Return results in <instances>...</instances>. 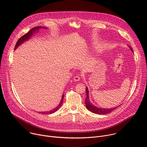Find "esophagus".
Wrapping results in <instances>:
<instances>
[{
	"mask_svg": "<svg viewBox=\"0 0 147 147\" xmlns=\"http://www.w3.org/2000/svg\"><path fill=\"white\" fill-rule=\"evenodd\" d=\"M81 79V77L79 76V75H77V76H76L74 77V80L75 81H80Z\"/></svg>",
	"mask_w": 147,
	"mask_h": 147,
	"instance_id": "obj_1",
	"label": "esophagus"
}]
</instances>
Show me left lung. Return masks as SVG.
Segmentation results:
<instances>
[{"label": "left lung", "instance_id": "left-lung-1", "mask_svg": "<svg viewBox=\"0 0 147 147\" xmlns=\"http://www.w3.org/2000/svg\"><path fill=\"white\" fill-rule=\"evenodd\" d=\"M129 47H130V49L131 50V51L133 52V49L131 48V47H130V46H129ZM86 94H87V98L85 100L86 105V107L88 109V110L92 112V113L98 114V115H105V114L111 113L112 111L116 109L117 107L111 108V109H102V108L96 107L95 106L93 105L90 101L89 97H88V90L87 87H86Z\"/></svg>", "mask_w": 147, "mask_h": 147}]
</instances>
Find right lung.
Masks as SVG:
<instances>
[{
    "instance_id": "add662e5",
    "label": "right lung",
    "mask_w": 147,
    "mask_h": 147,
    "mask_svg": "<svg viewBox=\"0 0 147 147\" xmlns=\"http://www.w3.org/2000/svg\"><path fill=\"white\" fill-rule=\"evenodd\" d=\"M40 28H42V27H34L32 29H31L27 33H26V34H24V35H23L22 37L18 39V40H17V43L16 44V46H15V49L18 47L21 44H22L24 41H26V40H27L28 39H29L31 36L33 34L34 32H35V31H38L39 29ZM63 99H64V95H62V97H61V101L59 103V105L55 109H53V110L51 111H49V112H39V113H40V114H51V113H55V112H56L61 106V105L63 103Z\"/></svg>"
}]
</instances>
